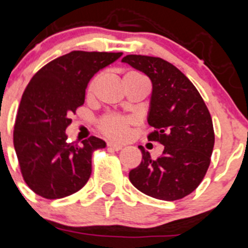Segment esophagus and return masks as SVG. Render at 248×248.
<instances>
[{
  "mask_svg": "<svg viewBox=\"0 0 248 248\" xmlns=\"http://www.w3.org/2000/svg\"><path fill=\"white\" fill-rule=\"evenodd\" d=\"M108 147L112 150H116V152H119V150L122 149V144H119V143H113V142H108Z\"/></svg>",
  "mask_w": 248,
  "mask_h": 248,
  "instance_id": "34e87169",
  "label": "esophagus"
}]
</instances>
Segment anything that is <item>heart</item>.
Wrapping results in <instances>:
<instances>
[{"label": "heart", "mask_w": 248, "mask_h": 248, "mask_svg": "<svg viewBox=\"0 0 248 248\" xmlns=\"http://www.w3.org/2000/svg\"><path fill=\"white\" fill-rule=\"evenodd\" d=\"M126 76H142L137 72H128ZM100 79V76H95L93 78L92 82L88 85V94H92L96 83ZM135 124V120L131 117L121 116V115H115V113H108L103 119L99 121V129L103 132L104 135L108 137L113 138V140H124L128 133V129L132 124Z\"/></svg>", "instance_id": "heart-1"}]
</instances>
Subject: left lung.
<instances>
[{"label": "left lung", "mask_w": 248, "mask_h": 248, "mask_svg": "<svg viewBox=\"0 0 248 248\" xmlns=\"http://www.w3.org/2000/svg\"><path fill=\"white\" fill-rule=\"evenodd\" d=\"M122 62L152 80L148 124L154 131L148 140L164 145L158 159L140 147L142 161L129 171V181L156 200H181L200 186L209 168L214 147L209 110L191 80L170 62L142 55H127Z\"/></svg>", "instance_id": "obj_1"}]
</instances>
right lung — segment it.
Returning a JSON list of instances; mask_svg holds the SVG:
<instances>
[{
    "mask_svg": "<svg viewBox=\"0 0 248 248\" xmlns=\"http://www.w3.org/2000/svg\"><path fill=\"white\" fill-rule=\"evenodd\" d=\"M122 52L72 51L39 69L23 93L13 143L29 188L47 200L79 191L92 173V155L106 143L92 136L82 145L67 143L69 119L84 104L85 89L96 72Z\"/></svg>",
    "mask_w": 248,
    "mask_h": 248,
    "instance_id": "obj_1",
    "label": "right lung"
}]
</instances>
